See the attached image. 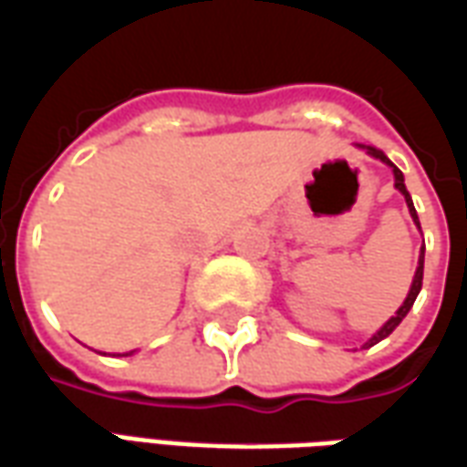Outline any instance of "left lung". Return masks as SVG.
<instances>
[{"instance_id": "left-lung-1", "label": "left lung", "mask_w": 467, "mask_h": 467, "mask_svg": "<svg viewBox=\"0 0 467 467\" xmlns=\"http://www.w3.org/2000/svg\"><path fill=\"white\" fill-rule=\"evenodd\" d=\"M367 153L372 155V158H379L382 163L392 165V171H395V188H398L400 193L405 196V201H408L410 213H412V218H415V223H418V226H420L418 213H415V206H412V198H410L408 188H405V178H402V171H400V168L395 163H389V158H387V155L382 153V150H375V148H367ZM422 266H425V246H422V254H420L418 271H415V279H412V286H410L408 299L402 302V306H400V309H398V314H395V317H392V319H389V322H387L385 327H382V329H379V332H377L375 337H372V339H369V342H367L365 347H372V345H377V342H382V339L395 332V327H398V324L402 322L405 317H408V312H410V309H412V304H415V299H418L420 289H422Z\"/></svg>"}]
</instances>
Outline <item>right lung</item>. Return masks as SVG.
Wrapping results in <instances>:
<instances>
[{
    "instance_id": "obj_1",
    "label": "right lung",
    "mask_w": 467,
    "mask_h": 467,
    "mask_svg": "<svg viewBox=\"0 0 467 467\" xmlns=\"http://www.w3.org/2000/svg\"><path fill=\"white\" fill-rule=\"evenodd\" d=\"M125 355H128V352H125Z\"/></svg>"
}]
</instances>
